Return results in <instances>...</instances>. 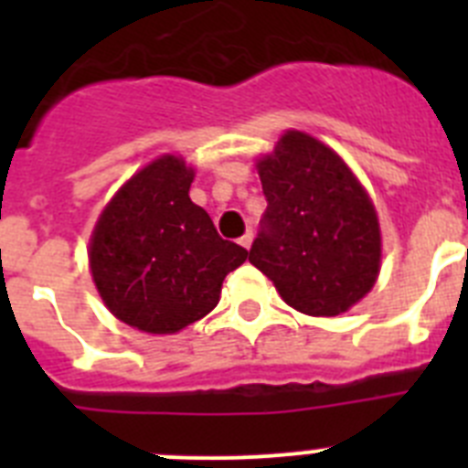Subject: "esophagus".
Segmentation results:
<instances>
[{"instance_id": "34e87169", "label": "esophagus", "mask_w": 468, "mask_h": 468, "mask_svg": "<svg viewBox=\"0 0 468 468\" xmlns=\"http://www.w3.org/2000/svg\"><path fill=\"white\" fill-rule=\"evenodd\" d=\"M239 243H241L243 248H250V243H253V231H246V234L239 239Z\"/></svg>"}]
</instances>
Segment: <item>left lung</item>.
Segmentation results:
<instances>
[{
	"instance_id": "left-lung-1",
	"label": "left lung",
	"mask_w": 468,
	"mask_h": 468,
	"mask_svg": "<svg viewBox=\"0 0 468 468\" xmlns=\"http://www.w3.org/2000/svg\"><path fill=\"white\" fill-rule=\"evenodd\" d=\"M258 173L267 210L248 260L297 312H346L373 288L382 255L366 189L330 147L300 131H288Z\"/></svg>"
}]
</instances>
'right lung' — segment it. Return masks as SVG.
Here are the masks:
<instances>
[{"label":"right lung","instance_id":"add662e5","mask_svg":"<svg viewBox=\"0 0 468 468\" xmlns=\"http://www.w3.org/2000/svg\"><path fill=\"white\" fill-rule=\"evenodd\" d=\"M194 171L161 156L102 210L90 274L110 312L144 333H177L218 304L222 281L248 260L189 198Z\"/></svg>","mask_w":468,"mask_h":468}]
</instances>
